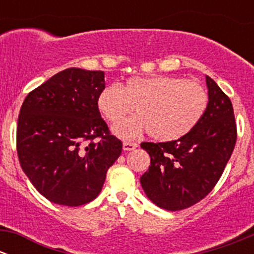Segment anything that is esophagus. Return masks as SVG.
I'll return each instance as SVG.
<instances>
[{
	"mask_svg": "<svg viewBox=\"0 0 254 254\" xmlns=\"http://www.w3.org/2000/svg\"><path fill=\"white\" fill-rule=\"evenodd\" d=\"M137 147L136 142H129V141H124L123 142V150L124 151H132Z\"/></svg>",
	"mask_w": 254,
	"mask_h": 254,
	"instance_id": "obj_1",
	"label": "esophagus"
}]
</instances>
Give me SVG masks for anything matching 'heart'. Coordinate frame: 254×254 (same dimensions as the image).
I'll return each mask as SVG.
<instances>
[{"label":"heart","instance_id":"1","mask_svg":"<svg viewBox=\"0 0 254 254\" xmlns=\"http://www.w3.org/2000/svg\"><path fill=\"white\" fill-rule=\"evenodd\" d=\"M98 109L123 139H135L148 130L158 141H172L190 132L209 106V94L200 83L175 76L131 77L122 87L107 86L98 96Z\"/></svg>","mask_w":254,"mask_h":254}]
</instances>
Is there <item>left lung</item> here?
Returning a JSON list of instances; mask_svg holds the SVG:
<instances>
[{
	"mask_svg": "<svg viewBox=\"0 0 254 254\" xmlns=\"http://www.w3.org/2000/svg\"><path fill=\"white\" fill-rule=\"evenodd\" d=\"M209 106L198 125L178 140L142 142L150 167L140 178L146 196L170 211L204 199L224 172L237 139L234 108L216 82L206 76Z\"/></svg>",
	"mask_w": 254,
	"mask_h": 254,
	"instance_id": "obj_1",
	"label": "left lung"
}]
</instances>
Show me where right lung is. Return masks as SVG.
Wrapping results in <instances>:
<instances>
[{"mask_svg": "<svg viewBox=\"0 0 254 254\" xmlns=\"http://www.w3.org/2000/svg\"><path fill=\"white\" fill-rule=\"evenodd\" d=\"M103 71L70 67L25 97L17 125L23 172L51 203L79 206L98 196L122 153L98 109Z\"/></svg>", "mask_w": 254, "mask_h": 254, "instance_id": "obj_1", "label": "right lung"}]
</instances>
